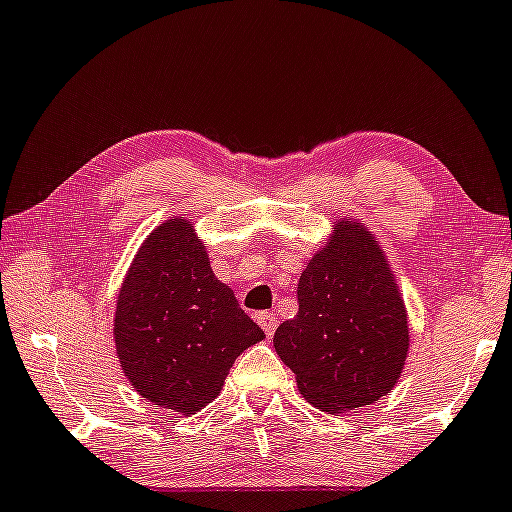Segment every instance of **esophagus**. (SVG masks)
Here are the masks:
<instances>
[{
    "mask_svg": "<svg viewBox=\"0 0 512 512\" xmlns=\"http://www.w3.org/2000/svg\"><path fill=\"white\" fill-rule=\"evenodd\" d=\"M257 323H260L262 331L267 333V338H271V335H274V331H276V326H278V319H276L274 312H262V314H257Z\"/></svg>",
    "mask_w": 512,
    "mask_h": 512,
    "instance_id": "34e87169",
    "label": "esophagus"
}]
</instances>
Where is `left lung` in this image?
Here are the masks:
<instances>
[{
  "mask_svg": "<svg viewBox=\"0 0 512 512\" xmlns=\"http://www.w3.org/2000/svg\"><path fill=\"white\" fill-rule=\"evenodd\" d=\"M300 312L274 333L276 354L321 411L375 404L409 354V316L378 238L338 219L297 283Z\"/></svg>",
  "mask_w": 512,
  "mask_h": 512,
  "instance_id": "left-lung-1",
  "label": "left lung"
}]
</instances>
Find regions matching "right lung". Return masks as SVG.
Instances as JSON below:
<instances>
[{"instance_id": "1", "label": "right lung", "mask_w": 512, "mask_h": 512, "mask_svg": "<svg viewBox=\"0 0 512 512\" xmlns=\"http://www.w3.org/2000/svg\"><path fill=\"white\" fill-rule=\"evenodd\" d=\"M115 349L141 397L191 416L222 392L243 349L264 340L212 274L189 219L153 229L129 267L115 307Z\"/></svg>"}]
</instances>
